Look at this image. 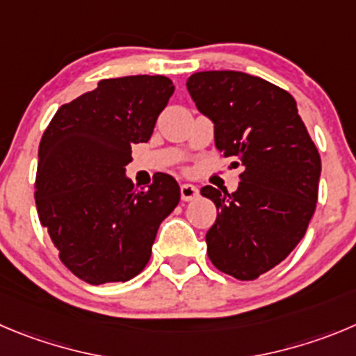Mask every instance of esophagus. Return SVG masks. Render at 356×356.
Returning a JSON list of instances; mask_svg holds the SVG:
<instances>
[{
  "mask_svg": "<svg viewBox=\"0 0 356 356\" xmlns=\"http://www.w3.org/2000/svg\"><path fill=\"white\" fill-rule=\"evenodd\" d=\"M181 197L184 202L195 200L198 197V188L193 184H182L181 186Z\"/></svg>",
  "mask_w": 356,
  "mask_h": 356,
  "instance_id": "esophagus-1",
  "label": "esophagus"
}]
</instances>
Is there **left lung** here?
Returning a JSON list of instances; mask_svg holds the SVG:
<instances>
[{"instance_id":"left-lung-1","label":"left lung","mask_w":356,"mask_h":356,"mask_svg":"<svg viewBox=\"0 0 356 356\" xmlns=\"http://www.w3.org/2000/svg\"><path fill=\"white\" fill-rule=\"evenodd\" d=\"M214 122L216 147L244 172L234 193L204 186L218 209L205 235L216 268L251 281L281 264L302 241L318 200L321 158L293 96L234 70L193 73L186 82Z\"/></svg>"}]
</instances>
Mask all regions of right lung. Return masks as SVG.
I'll use <instances>...</instances> for the list:
<instances>
[{
	"label": "right lung",
	"mask_w": 356,
	"mask_h": 356,
	"mask_svg": "<svg viewBox=\"0 0 356 356\" xmlns=\"http://www.w3.org/2000/svg\"><path fill=\"white\" fill-rule=\"evenodd\" d=\"M174 84L163 75L103 79L58 108L38 147L36 209L63 264L89 284L144 270L161 221L181 200L168 174L149 189L126 177L131 145L147 142Z\"/></svg>",
	"instance_id": "right-lung-1"
}]
</instances>
